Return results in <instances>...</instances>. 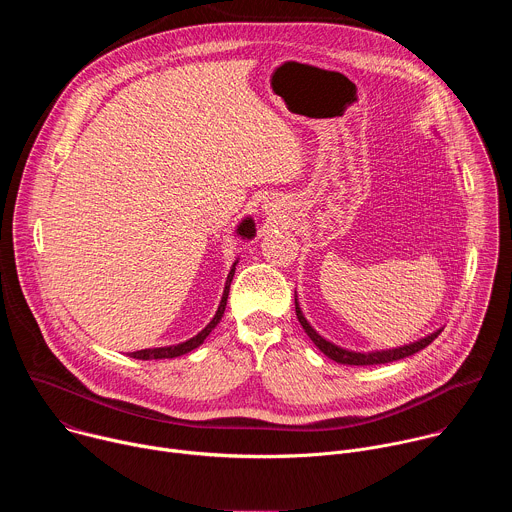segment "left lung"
I'll return each instance as SVG.
<instances>
[{"label":"left lung","mask_w":512,"mask_h":512,"mask_svg":"<svg viewBox=\"0 0 512 512\" xmlns=\"http://www.w3.org/2000/svg\"><path fill=\"white\" fill-rule=\"evenodd\" d=\"M435 133V131H433ZM296 316L302 324V328L306 330V334L310 336V340L320 348V352H324L328 358L336 360L338 364H352V367H369V364H385V362H393V360H401V358H407L419 350H423L427 344H431L437 336H440V332L444 328H437L435 332L415 340V342H409V344H403V346H397V348H385V350H369V352H356V350H348V348H342L330 340H326L322 334L316 332V328L306 320L302 308H300V302H298V294H296Z\"/></svg>","instance_id":"left-lung-1"}]
</instances>
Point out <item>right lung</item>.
Returning <instances> with one entry per match:
<instances>
[{
  "label": "right lung",
  "instance_id": "right-lung-1",
  "mask_svg": "<svg viewBox=\"0 0 512 512\" xmlns=\"http://www.w3.org/2000/svg\"><path fill=\"white\" fill-rule=\"evenodd\" d=\"M235 235L245 239V241H251L255 235H257V229H255V221L253 216H245L243 221L237 225L235 229ZM237 263L239 259H235V263L231 265V271L227 275V281H225V289H223V298H221V304H218L216 308V314L212 316V320L192 338L184 340V342H178V344H170V346H158V348H143V350H135V352H129L131 358H137V360H160V358H176V356H182V354H188L192 352L194 348H198L206 336L218 326V322L223 320V314H225V308H227V298H229V289H231V281H233V275H235V269H237Z\"/></svg>",
  "mask_w": 512,
  "mask_h": 512
}]
</instances>
